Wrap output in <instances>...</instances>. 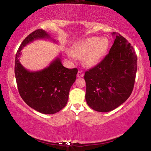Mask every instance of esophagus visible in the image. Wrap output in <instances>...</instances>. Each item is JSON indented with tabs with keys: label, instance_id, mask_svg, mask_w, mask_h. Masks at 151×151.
<instances>
[{
	"label": "esophagus",
	"instance_id": "obj_1",
	"mask_svg": "<svg viewBox=\"0 0 151 151\" xmlns=\"http://www.w3.org/2000/svg\"><path fill=\"white\" fill-rule=\"evenodd\" d=\"M84 76V73L82 70H78V73H77V77H83V76Z\"/></svg>",
	"mask_w": 151,
	"mask_h": 151
}]
</instances>
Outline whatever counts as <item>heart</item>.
<instances>
[{
	"mask_svg": "<svg viewBox=\"0 0 151 151\" xmlns=\"http://www.w3.org/2000/svg\"><path fill=\"white\" fill-rule=\"evenodd\" d=\"M109 40L106 38L90 37L74 44L70 56L83 57V65L92 68L96 66L106 55L109 48Z\"/></svg>",
	"mask_w": 151,
	"mask_h": 151,
	"instance_id": "1",
	"label": "heart"
}]
</instances>
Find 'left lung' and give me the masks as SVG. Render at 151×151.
<instances>
[{
	"instance_id": "1",
	"label": "left lung",
	"mask_w": 151,
	"mask_h": 151,
	"mask_svg": "<svg viewBox=\"0 0 151 151\" xmlns=\"http://www.w3.org/2000/svg\"><path fill=\"white\" fill-rule=\"evenodd\" d=\"M115 36L109 53L85 74V99L91 109L106 112L126 101L133 90L137 57L131 44L121 35Z\"/></svg>"
}]
</instances>
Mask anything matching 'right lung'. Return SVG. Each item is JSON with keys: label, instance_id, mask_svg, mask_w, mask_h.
I'll return each mask as SVG.
<instances>
[{"label": "right lung", "instance_id": "obj_1", "mask_svg": "<svg viewBox=\"0 0 151 151\" xmlns=\"http://www.w3.org/2000/svg\"><path fill=\"white\" fill-rule=\"evenodd\" d=\"M38 39H49L57 42L42 29L36 30L28 35L20 45L15 57V77L19 94L25 103L40 113L52 114L66 106L78 70L65 68L61 63V55L42 70L26 69L19 61L21 50Z\"/></svg>", "mask_w": 151, "mask_h": 151}]
</instances>
